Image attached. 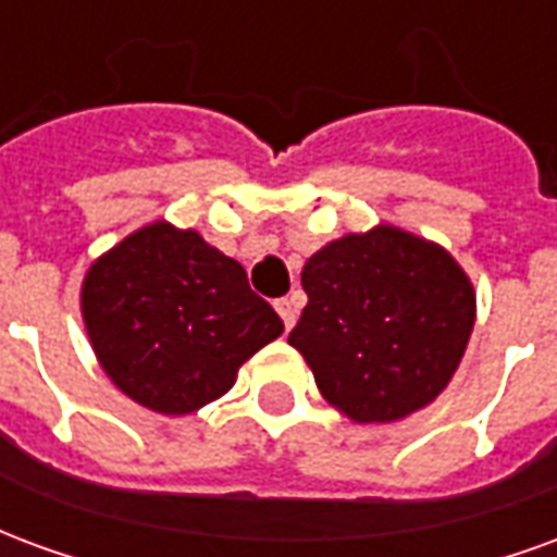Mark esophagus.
Masks as SVG:
<instances>
[{"label":"esophagus","instance_id":"1","mask_svg":"<svg viewBox=\"0 0 557 557\" xmlns=\"http://www.w3.org/2000/svg\"><path fill=\"white\" fill-rule=\"evenodd\" d=\"M274 307H277L280 319H283V325H286V331H289V327L295 325V319H298V307H295V301H292V298H280Z\"/></svg>","mask_w":557,"mask_h":557}]
</instances>
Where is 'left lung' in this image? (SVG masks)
Here are the masks:
<instances>
[{
  "instance_id": "1",
  "label": "left lung",
  "mask_w": 557,
  "mask_h": 557,
  "mask_svg": "<svg viewBox=\"0 0 557 557\" xmlns=\"http://www.w3.org/2000/svg\"><path fill=\"white\" fill-rule=\"evenodd\" d=\"M301 286L307 307L289 343L322 397L361 423L438 397L474 327V289L454 256L394 226L322 247Z\"/></svg>"
}]
</instances>
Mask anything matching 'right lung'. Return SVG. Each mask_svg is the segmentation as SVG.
<instances>
[{
	"mask_svg": "<svg viewBox=\"0 0 557 557\" xmlns=\"http://www.w3.org/2000/svg\"><path fill=\"white\" fill-rule=\"evenodd\" d=\"M83 319L103 373L160 414L226 394L238 367L283 334L235 259L170 223L127 235L89 268Z\"/></svg>",
	"mask_w": 557,
	"mask_h": 557,
	"instance_id": "add662e5",
	"label": "right lung"
}]
</instances>
